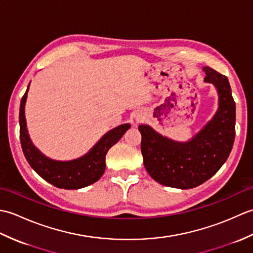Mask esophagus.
Wrapping results in <instances>:
<instances>
[{
    "instance_id": "34e87169",
    "label": "esophagus",
    "mask_w": 253,
    "mask_h": 253,
    "mask_svg": "<svg viewBox=\"0 0 253 253\" xmlns=\"http://www.w3.org/2000/svg\"><path fill=\"white\" fill-rule=\"evenodd\" d=\"M143 120H144V114H143V113H138V114L135 115V121H136L137 123L141 122V121H143Z\"/></svg>"
}]
</instances>
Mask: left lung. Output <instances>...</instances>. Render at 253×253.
I'll return each instance as SVG.
<instances>
[{"instance_id": "obj_1", "label": "left lung", "mask_w": 253, "mask_h": 253, "mask_svg": "<svg viewBox=\"0 0 253 253\" xmlns=\"http://www.w3.org/2000/svg\"><path fill=\"white\" fill-rule=\"evenodd\" d=\"M203 71L204 82L216 89L218 107L200 131L182 142L160 135L146 124L138 127L144 168L161 185L178 189L201 185L222 168L233 149L236 104L228 79L211 67Z\"/></svg>"}]
</instances>
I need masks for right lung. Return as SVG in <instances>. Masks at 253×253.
Returning <instances> with one entry per match:
<instances>
[{"label":"right lung","instance_id":"add662e5","mask_svg":"<svg viewBox=\"0 0 253 253\" xmlns=\"http://www.w3.org/2000/svg\"><path fill=\"white\" fill-rule=\"evenodd\" d=\"M29 85L20 101L19 135L26 160L36 173L53 186L63 189H79L98 181L105 170V155L110 148L130 128V124L113 128L107 131L83 157L71 161H57L42 153L29 137L25 116V105Z\"/></svg>","mask_w":253,"mask_h":253}]
</instances>
